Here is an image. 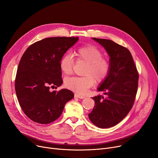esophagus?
I'll use <instances>...</instances> for the list:
<instances>
[{"instance_id": "esophagus-1", "label": "esophagus", "mask_w": 158, "mask_h": 158, "mask_svg": "<svg viewBox=\"0 0 158 158\" xmlns=\"http://www.w3.org/2000/svg\"><path fill=\"white\" fill-rule=\"evenodd\" d=\"M75 97H78L79 98H85V97L84 95H82L81 94H75Z\"/></svg>"}]
</instances>
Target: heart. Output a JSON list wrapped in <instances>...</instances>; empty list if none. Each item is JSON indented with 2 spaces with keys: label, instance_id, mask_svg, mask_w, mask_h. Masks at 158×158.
<instances>
[{
  "label": "heart",
  "instance_id": "heart-1",
  "mask_svg": "<svg viewBox=\"0 0 158 158\" xmlns=\"http://www.w3.org/2000/svg\"><path fill=\"white\" fill-rule=\"evenodd\" d=\"M78 62L86 63L82 77H72L65 81L68 88L77 93L84 94L92 87L95 82H102L108 76L110 70V61L104 57L101 50L94 45H85L77 48L74 52ZM75 61L70 55L64 56L60 61V69L65 75L73 72Z\"/></svg>",
  "mask_w": 158,
  "mask_h": 158
}]
</instances>
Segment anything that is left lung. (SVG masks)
I'll list each match as a JSON object with an SVG mask.
<instances>
[{"label": "left lung", "mask_w": 158, "mask_h": 158, "mask_svg": "<svg viewBox=\"0 0 158 158\" xmlns=\"http://www.w3.org/2000/svg\"><path fill=\"white\" fill-rule=\"evenodd\" d=\"M102 45L110 57V70L98 88L106 97H92L95 106L88 117L94 125L109 128L121 122L133 106L137 94L139 74L129 50L114 41L93 38Z\"/></svg>", "instance_id": "8db88e82"}]
</instances>
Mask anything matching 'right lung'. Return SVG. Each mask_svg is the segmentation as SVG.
Wrapping results in <instances>:
<instances>
[{
  "label": "right lung",
  "mask_w": 158,
  "mask_h": 158,
  "mask_svg": "<svg viewBox=\"0 0 158 158\" xmlns=\"http://www.w3.org/2000/svg\"><path fill=\"white\" fill-rule=\"evenodd\" d=\"M78 37H51L31 45L22 55L15 81L16 94L31 120L48 124L59 118L65 104L73 98L70 90L51 92L63 83L60 61Z\"/></svg>",
  "instance_id": "1"
}]
</instances>
